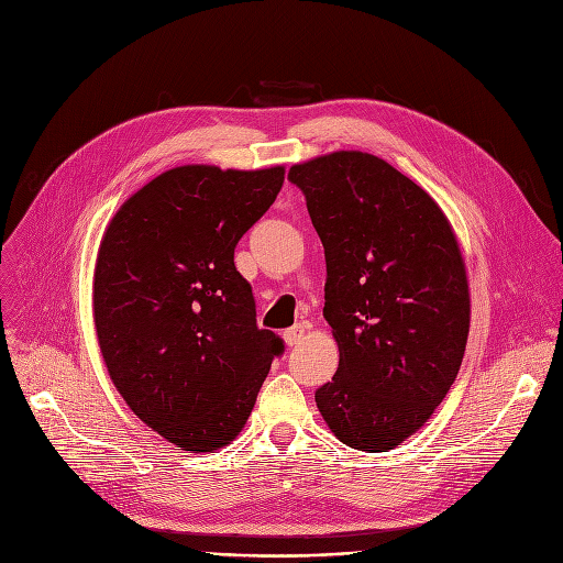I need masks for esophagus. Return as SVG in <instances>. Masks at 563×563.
Returning a JSON list of instances; mask_svg holds the SVG:
<instances>
[{"mask_svg":"<svg viewBox=\"0 0 563 563\" xmlns=\"http://www.w3.org/2000/svg\"><path fill=\"white\" fill-rule=\"evenodd\" d=\"M303 335H306V329L301 327V323H297V327H291L283 333V340H285L287 346H294V344H299L303 340Z\"/></svg>","mask_w":563,"mask_h":563,"instance_id":"esophagus-1","label":"esophagus"}]
</instances>
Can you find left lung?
<instances>
[{"label": "left lung", "instance_id": "8db88e82", "mask_svg": "<svg viewBox=\"0 0 563 563\" xmlns=\"http://www.w3.org/2000/svg\"><path fill=\"white\" fill-rule=\"evenodd\" d=\"M327 255V303L340 365L314 393L353 450L388 452L420 431L459 374L470 289L440 205L380 159L338 151L289 168Z\"/></svg>", "mask_w": 563, "mask_h": 563}]
</instances>
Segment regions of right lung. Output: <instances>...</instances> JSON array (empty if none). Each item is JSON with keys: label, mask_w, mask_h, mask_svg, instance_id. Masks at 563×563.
<instances>
[{"label": "right lung", "mask_w": 563, "mask_h": 563, "mask_svg": "<svg viewBox=\"0 0 563 563\" xmlns=\"http://www.w3.org/2000/svg\"><path fill=\"white\" fill-rule=\"evenodd\" d=\"M285 166L187 164L132 194L109 221L93 321L109 378L134 416L185 452L240 435L272 361L234 246L274 205Z\"/></svg>", "instance_id": "right-lung-1"}]
</instances>
